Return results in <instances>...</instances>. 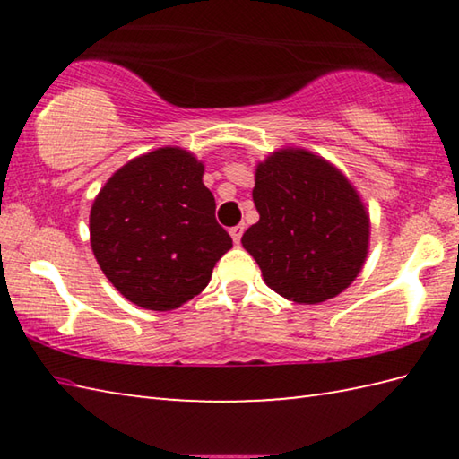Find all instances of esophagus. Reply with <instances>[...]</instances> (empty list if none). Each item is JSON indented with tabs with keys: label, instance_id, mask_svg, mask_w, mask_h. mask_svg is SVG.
Instances as JSON below:
<instances>
[{
	"label": "esophagus",
	"instance_id": "obj_1",
	"mask_svg": "<svg viewBox=\"0 0 459 459\" xmlns=\"http://www.w3.org/2000/svg\"><path fill=\"white\" fill-rule=\"evenodd\" d=\"M243 230H245L243 224H237V227L230 229V237H232V240H235L237 245L240 243V237H243Z\"/></svg>",
	"mask_w": 459,
	"mask_h": 459
}]
</instances>
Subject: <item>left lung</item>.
Listing matches in <instances>:
<instances>
[{
    "label": "left lung",
    "instance_id": "8db88e82",
    "mask_svg": "<svg viewBox=\"0 0 459 459\" xmlns=\"http://www.w3.org/2000/svg\"><path fill=\"white\" fill-rule=\"evenodd\" d=\"M259 222L240 243L275 293L295 304L336 298L360 273L370 222L359 192L320 155L287 147L255 172Z\"/></svg>",
    "mask_w": 459,
    "mask_h": 459
}]
</instances>
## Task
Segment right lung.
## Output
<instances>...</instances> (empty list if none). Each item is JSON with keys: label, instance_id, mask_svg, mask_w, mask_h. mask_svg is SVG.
I'll return each instance as SVG.
<instances>
[{"label": "right lung", "instance_id": "right-lung-1", "mask_svg": "<svg viewBox=\"0 0 459 459\" xmlns=\"http://www.w3.org/2000/svg\"><path fill=\"white\" fill-rule=\"evenodd\" d=\"M202 174L204 166L190 152L160 147L119 168L92 202L95 259L139 307H180L204 290L232 247Z\"/></svg>", "mask_w": 459, "mask_h": 459}]
</instances>
